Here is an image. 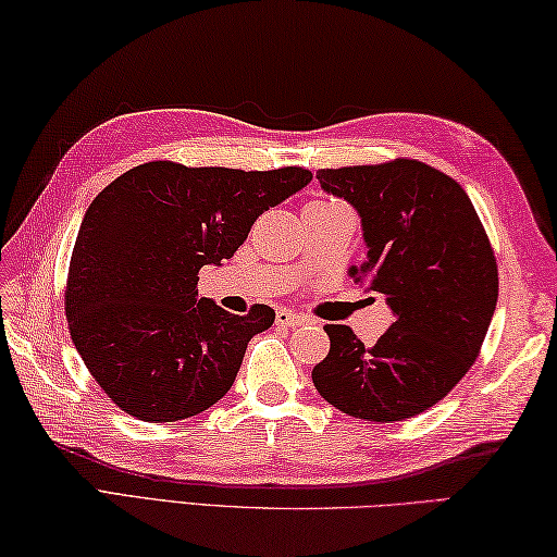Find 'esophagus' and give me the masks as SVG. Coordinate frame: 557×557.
<instances>
[{
    "label": "esophagus",
    "mask_w": 557,
    "mask_h": 557,
    "mask_svg": "<svg viewBox=\"0 0 557 557\" xmlns=\"http://www.w3.org/2000/svg\"><path fill=\"white\" fill-rule=\"evenodd\" d=\"M277 326H285V329H297V326H305V323L309 321L307 317H301V313H295V311H287V309H280L277 311Z\"/></svg>",
    "instance_id": "34e87169"
}]
</instances>
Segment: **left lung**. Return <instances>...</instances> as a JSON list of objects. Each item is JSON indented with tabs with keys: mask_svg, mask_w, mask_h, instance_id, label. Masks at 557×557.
Masks as SVG:
<instances>
[{
	"mask_svg": "<svg viewBox=\"0 0 557 557\" xmlns=\"http://www.w3.org/2000/svg\"><path fill=\"white\" fill-rule=\"evenodd\" d=\"M317 180L358 211L368 260L348 275L384 295L394 321L372 348L326 323L313 387L356 419L417 417L465 377L487 336L499 295L490 238L458 182L419 160L326 168Z\"/></svg>",
	"mask_w": 557,
	"mask_h": 557,
	"instance_id": "left-lung-1",
	"label": "left lung"
}]
</instances>
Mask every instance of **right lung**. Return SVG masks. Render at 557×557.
<instances>
[{"instance_id":"obj_1","label":"right lung","mask_w":557,"mask_h":557,"mask_svg":"<svg viewBox=\"0 0 557 557\" xmlns=\"http://www.w3.org/2000/svg\"><path fill=\"white\" fill-rule=\"evenodd\" d=\"M305 168H185L156 160L95 197L70 258L65 317L107 397L140 421L197 417L234 384L268 305L197 299L199 270L244 246L256 219L311 182Z\"/></svg>"}]
</instances>
